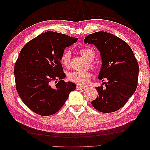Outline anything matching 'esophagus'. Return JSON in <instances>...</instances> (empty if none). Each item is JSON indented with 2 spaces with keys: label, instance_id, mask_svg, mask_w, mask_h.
<instances>
[{
  "label": "esophagus",
  "instance_id": "obj_1",
  "mask_svg": "<svg viewBox=\"0 0 150 150\" xmlns=\"http://www.w3.org/2000/svg\"><path fill=\"white\" fill-rule=\"evenodd\" d=\"M86 87H84V86H79V85H78L76 86V89H78V90H82V89H85Z\"/></svg>",
  "mask_w": 150,
  "mask_h": 150
}]
</instances>
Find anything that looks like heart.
<instances>
[{
  "mask_svg": "<svg viewBox=\"0 0 150 150\" xmlns=\"http://www.w3.org/2000/svg\"><path fill=\"white\" fill-rule=\"evenodd\" d=\"M81 55L87 59L89 61L94 59L95 52L94 50L90 48H84L79 51ZM60 61L61 64L65 67H69L71 62V52L66 50L62 52L61 56ZM93 69H96V66L94 64H91ZM91 78V73L89 71H72L68 74V79L72 83L79 85H86Z\"/></svg>",
  "mask_w": 150,
  "mask_h": 150,
  "instance_id": "obj_1",
  "label": "heart"
}]
</instances>
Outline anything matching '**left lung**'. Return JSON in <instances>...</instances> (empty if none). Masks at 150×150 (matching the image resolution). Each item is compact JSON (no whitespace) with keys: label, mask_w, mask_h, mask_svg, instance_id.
Here are the masks:
<instances>
[{"label":"left lung","mask_w":150,"mask_h":150,"mask_svg":"<svg viewBox=\"0 0 150 150\" xmlns=\"http://www.w3.org/2000/svg\"><path fill=\"white\" fill-rule=\"evenodd\" d=\"M84 42L95 45L100 51L102 67L98 78L107 80L104 87L96 88L98 97L91 104L104 113L120 110L138 86L139 66L132 49L123 40L103 31L88 35Z\"/></svg>","instance_id":"1"}]
</instances>
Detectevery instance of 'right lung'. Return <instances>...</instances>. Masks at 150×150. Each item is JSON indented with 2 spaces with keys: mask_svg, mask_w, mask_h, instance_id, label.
Returning a JSON list of instances; mask_svg holds the SVG:
<instances>
[{
  "mask_svg": "<svg viewBox=\"0 0 150 150\" xmlns=\"http://www.w3.org/2000/svg\"><path fill=\"white\" fill-rule=\"evenodd\" d=\"M78 38L47 31L30 40L21 49L15 63L16 90L31 111L40 116L55 114L76 86L63 80L61 64L64 49ZM56 84L52 86V83Z\"/></svg>",
  "mask_w": 150,
  "mask_h": 150,
  "instance_id": "obj_1",
  "label": "right lung"
}]
</instances>
